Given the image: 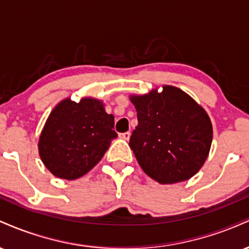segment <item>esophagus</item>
<instances>
[{
    "mask_svg": "<svg viewBox=\"0 0 249 249\" xmlns=\"http://www.w3.org/2000/svg\"><path fill=\"white\" fill-rule=\"evenodd\" d=\"M119 137H121L122 139H125V141H128L131 137V133L130 132H124V133H121L119 134Z\"/></svg>",
    "mask_w": 249,
    "mask_h": 249,
    "instance_id": "esophagus-1",
    "label": "esophagus"
}]
</instances>
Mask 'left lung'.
I'll return each instance as SVG.
<instances>
[{"label": "left lung", "mask_w": 249, "mask_h": 249, "mask_svg": "<svg viewBox=\"0 0 249 249\" xmlns=\"http://www.w3.org/2000/svg\"><path fill=\"white\" fill-rule=\"evenodd\" d=\"M138 125L130 138L137 160L150 178L174 184L192 178L210 153L212 123L206 111L178 88L131 96Z\"/></svg>", "instance_id": "obj_1"}]
</instances>
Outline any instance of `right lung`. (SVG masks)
<instances>
[{"label": "right lung", "mask_w": 249, "mask_h": 249, "mask_svg": "<svg viewBox=\"0 0 249 249\" xmlns=\"http://www.w3.org/2000/svg\"><path fill=\"white\" fill-rule=\"evenodd\" d=\"M115 117L95 98L76 103L67 98L51 111L43 127L38 151L53 176L73 180L87 174L117 138Z\"/></svg>", "instance_id": "add662e5"}]
</instances>
